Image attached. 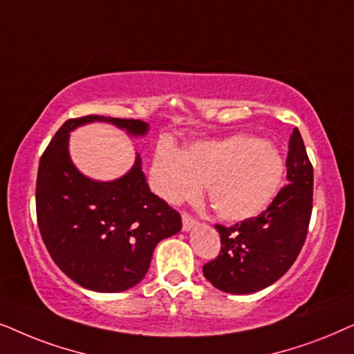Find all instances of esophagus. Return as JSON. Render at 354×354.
I'll list each match as a JSON object with an SVG mask.
<instances>
[{
	"instance_id": "esophagus-1",
	"label": "esophagus",
	"mask_w": 354,
	"mask_h": 354,
	"mask_svg": "<svg viewBox=\"0 0 354 354\" xmlns=\"http://www.w3.org/2000/svg\"><path fill=\"white\" fill-rule=\"evenodd\" d=\"M197 223H199V221H197V218H194L191 214H187V212L183 214V230H185V232H189V230L194 228Z\"/></svg>"
}]
</instances>
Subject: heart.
I'll list each match as a JSON object with an SVG mask.
<instances>
[{
	"label": "heart",
	"instance_id": "heart-1",
	"mask_svg": "<svg viewBox=\"0 0 354 354\" xmlns=\"http://www.w3.org/2000/svg\"><path fill=\"white\" fill-rule=\"evenodd\" d=\"M283 176L280 150L244 134L196 142L185 153L162 144L152 165V185L165 201L196 199L207 186L212 209L226 221L249 220L266 210L279 194Z\"/></svg>",
	"mask_w": 354,
	"mask_h": 354
}]
</instances>
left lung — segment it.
I'll return each mask as SVG.
<instances>
[{
    "label": "left lung",
    "mask_w": 354,
    "mask_h": 354,
    "mask_svg": "<svg viewBox=\"0 0 354 354\" xmlns=\"http://www.w3.org/2000/svg\"><path fill=\"white\" fill-rule=\"evenodd\" d=\"M285 185L266 210L233 226L215 225L220 254L202 267L225 293L248 295L275 283L293 266L308 236L314 169L298 128L288 142Z\"/></svg>",
    "instance_id": "1"
}]
</instances>
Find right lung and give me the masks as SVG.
Listing matches in <instances>:
<instances>
[{
  "label": "right lung",
  "mask_w": 354,
  "mask_h": 354,
  "mask_svg": "<svg viewBox=\"0 0 354 354\" xmlns=\"http://www.w3.org/2000/svg\"><path fill=\"white\" fill-rule=\"evenodd\" d=\"M91 121H106L142 136L139 120L88 115L68 120L51 139L37 173V223L51 259L87 290L118 293L144 279L153 249L181 230V215L149 189L136 165L120 180L93 181L69 158V133Z\"/></svg>",
  "instance_id": "obj_1"
}]
</instances>
